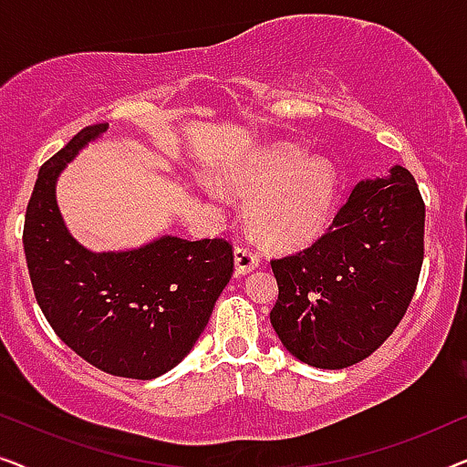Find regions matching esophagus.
I'll use <instances>...</instances> for the list:
<instances>
[{
    "mask_svg": "<svg viewBox=\"0 0 467 467\" xmlns=\"http://www.w3.org/2000/svg\"><path fill=\"white\" fill-rule=\"evenodd\" d=\"M234 261H235V274H248L259 265V254L253 253L251 248L246 246H238L234 251Z\"/></svg>",
    "mask_w": 467,
    "mask_h": 467,
    "instance_id": "obj_1",
    "label": "esophagus"
}]
</instances>
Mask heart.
Segmentation results:
<instances>
[{"instance_id":"obj_1","label":"heart","mask_w":467,"mask_h":467,"mask_svg":"<svg viewBox=\"0 0 467 467\" xmlns=\"http://www.w3.org/2000/svg\"><path fill=\"white\" fill-rule=\"evenodd\" d=\"M232 187L253 197L248 225L261 244L274 251H293L317 242L327 232L337 202L334 170L321 159L306 161L296 146H276L251 165L235 171ZM210 195H219L206 182Z\"/></svg>"}]
</instances>
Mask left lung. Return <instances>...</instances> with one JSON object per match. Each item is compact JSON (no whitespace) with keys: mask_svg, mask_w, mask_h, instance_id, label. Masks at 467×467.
<instances>
[{"mask_svg":"<svg viewBox=\"0 0 467 467\" xmlns=\"http://www.w3.org/2000/svg\"><path fill=\"white\" fill-rule=\"evenodd\" d=\"M425 203L410 171L355 184L327 234L272 259V327L296 359L342 369L374 353L406 315L423 265Z\"/></svg>","mask_w":467,"mask_h":467,"instance_id":"obj_1","label":"left lung"}]
</instances>
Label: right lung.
<instances>
[{
    "mask_svg": "<svg viewBox=\"0 0 467 467\" xmlns=\"http://www.w3.org/2000/svg\"><path fill=\"white\" fill-rule=\"evenodd\" d=\"M106 130L85 127L40 168L25 214V257L44 317L76 355L101 372L150 380L202 336L234 274V251L223 238L176 235L119 253L76 242L57 206V178Z\"/></svg>",
    "mask_w": 467,
    "mask_h": 467,
    "instance_id": "obj_1",
    "label": "right lung"
}]
</instances>
